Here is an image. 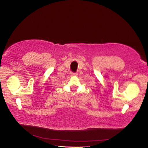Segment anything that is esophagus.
I'll list each match as a JSON object with an SVG mask.
<instances>
[{
    "label": "esophagus",
    "instance_id": "34e87169",
    "mask_svg": "<svg viewBox=\"0 0 148 148\" xmlns=\"http://www.w3.org/2000/svg\"><path fill=\"white\" fill-rule=\"evenodd\" d=\"M71 75H72V76H75V75H77V73H72V72H71Z\"/></svg>",
    "mask_w": 148,
    "mask_h": 148
}]
</instances>
